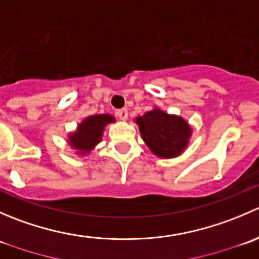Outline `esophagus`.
Here are the masks:
<instances>
[{
  "label": "esophagus",
  "instance_id": "1",
  "mask_svg": "<svg viewBox=\"0 0 259 259\" xmlns=\"http://www.w3.org/2000/svg\"><path fill=\"white\" fill-rule=\"evenodd\" d=\"M116 116L121 120L127 119V110L126 109H120V110L116 111Z\"/></svg>",
  "mask_w": 259,
  "mask_h": 259
}]
</instances>
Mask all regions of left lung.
Segmentation results:
<instances>
[{
  "mask_svg": "<svg viewBox=\"0 0 259 259\" xmlns=\"http://www.w3.org/2000/svg\"><path fill=\"white\" fill-rule=\"evenodd\" d=\"M145 144L161 158L179 155L188 144L192 130L184 119L164 111L151 110L137 119Z\"/></svg>",
  "mask_w": 259,
  "mask_h": 259,
  "instance_id": "obj_1",
  "label": "left lung"
}]
</instances>
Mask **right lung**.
<instances>
[{
	"instance_id": "obj_1",
	"label": "right lung",
	"mask_w": 259,
	"mask_h": 259,
	"mask_svg": "<svg viewBox=\"0 0 259 259\" xmlns=\"http://www.w3.org/2000/svg\"><path fill=\"white\" fill-rule=\"evenodd\" d=\"M114 117L110 115H95L90 116L79 125L77 132L70 135V144L83 153L91 150L101 140L103 130L106 124L113 122Z\"/></svg>"
}]
</instances>
